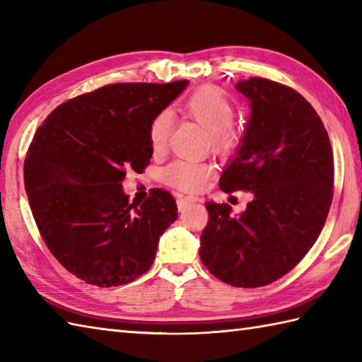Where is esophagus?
I'll return each instance as SVG.
<instances>
[{
    "mask_svg": "<svg viewBox=\"0 0 362 362\" xmlns=\"http://www.w3.org/2000/svg\"><path fill=\"white\" fill-rule=\"evenodd\" d=\"M191 202H193V201H191V197H182V196H179V197H177V209H179V211L185 210L187 205L191 204Z\"/></svg>",
    "mask_w": 362,
    "mask_h": 362,
    "instance_id": "obj_1",
    "label": "esophagus"
}]
</instances>
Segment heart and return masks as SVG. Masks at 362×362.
<instances>
[{
	"label": "heart",
	"instance_id": "b5f03b06",
	"mask_svg": "<svg viewBox=\"0 0 362 362\" xmlns=\"http://www.w3.org/2000/svg\"><path fill=\"white\" fill-rule=\"evenodd\" d=\"M189 118L197 121L206 132H210V143L214 151L228 152L238 141L233 127L235 105L224 91L216 87H201L193 91L182 105ZM173 127V117L168 110L158 112L149 124V143L152 151H165ZM211 175V166L204 161L175 160L168 165L161 177L174 188L183 191H199L205 187Z\"/></svg>",
	"mask_w": 362,
	"mask_h": 362
}]
</instances>
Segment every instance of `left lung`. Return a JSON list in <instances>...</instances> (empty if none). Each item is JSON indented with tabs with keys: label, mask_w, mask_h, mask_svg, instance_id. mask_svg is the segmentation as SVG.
I'll list each match as a JSON object with an SVG mask.
<instances>
[{
	"label": "left lung",
	"mask_w": 362,
	"mask_h": 362,
	"mask_svg": "<svg viewBox=\"0 0 362 362\" xmlns=\"http://www.w3.org/2000/svg\"><path fill=\"white\" fill-rule=\"evenodd\" d=\"M236 90L252 113L219 187L252 191L253 201L240 216L228 204L206 202L199 255L216 279L258 288L294 269L316 243L333 201L334 163L324 122L296 90L263 78Z\"/></svg>",
	"instance_id": "8db88e82"
}]
</instances>
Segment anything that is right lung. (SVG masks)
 Masks as SVG:
<instances>
[{"label":"right lung","instance_id":"1","mask_svg":"<svg viewBox=\"0 0 362 362\" xmlns=\"http://www.w3.org/2000/svg\"><path fill=\"white\" fill-rule=\"evenodd\" d=\"M187 86L112 83L60 104L35 132L25 160L30 210L49 252L86 283L121 286L148 272L177 219L171 193L130 204L122 180L149 165L151 121Z\"/></svg>","mask_w":362,"mask_h":362}]
</instances>
